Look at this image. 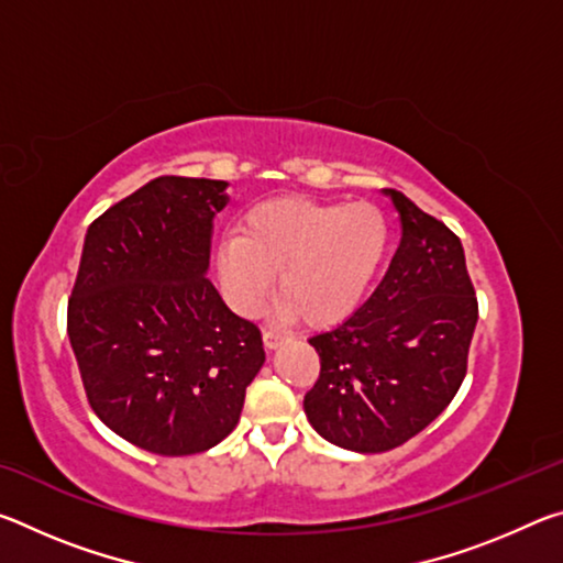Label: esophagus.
I'll list each match as a JSON object with an SVG mask.
<instances>
[{
  "mask_svg": "<svg viewBox=\"0 0 563 563\" xmlns=\"http://www.w3.org/2000/svg\"><path fill=\"white\" fill-rule=\"evenodd\" d=\"M285 340V335L283 332H278V330H273V328H268V330H263V345H265V350H275L280 345V342Z\"/></svg>",
  "mask_w": 563,
  "mask_h": 563,
  "instance_id": "esophagus-1",
  "label": "esophagus"
}]
</instances>
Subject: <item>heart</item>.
Here are the masks:
<instances>
[{"label": "heart", "mask_w": 563, "mask_h": 563, "mask_svg": "<svg viewBox=\"0 0 563 563\" xmlns=\"http://www.w3.org/2000/svg\"><path fill=\"white\" fill-rule=\"evenodd\" d=\"M393 225L375 203H322L300 196L255 203L241 238L216 251L218 280L243 316H255L275 288L290 316L335 325L360 308L387 261Z\"/></svg>", "instance_id": "obj_1"}]
</instances>
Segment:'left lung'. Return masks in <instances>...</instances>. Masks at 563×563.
<instances>
[{"label":"left lung","mask_w":563,"mask_h":563,"mask_svg":"<svg viewBox=\"0 0 563 563\" xmlns=\"http://www.w3.org/2000/svg\"><path fill=\"white\" fill-rule=\"evenodd\" d=\"M385 196L402 241L367 302L310 338L320 377L302 399L312 430L362 454L395 450L444 412L479 316L460 238L399 190Z\"/></svg>","instance_id":"left-lung-1"}]
</instances>
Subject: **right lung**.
I'll list each match as a JSON object with an SVG mask.
<instances>
[{
  "mask_svg": "<svg viewBox=\"0 0 563 563\" xmlns=\"http://www.w3.org/2000/svg\"><path fill=\"white\" fill-rule=\"evenodd\" d=\"M225 180L158 176L89 225L66 312L89 405L141 450L186 456L241 419L261 330L206 278Z\"/></svg>",
  "mask_w": 563,
  "mask_h": 563,
  "instance_id": "obj_1",
  "label": "right lung"
}]
</instances>
